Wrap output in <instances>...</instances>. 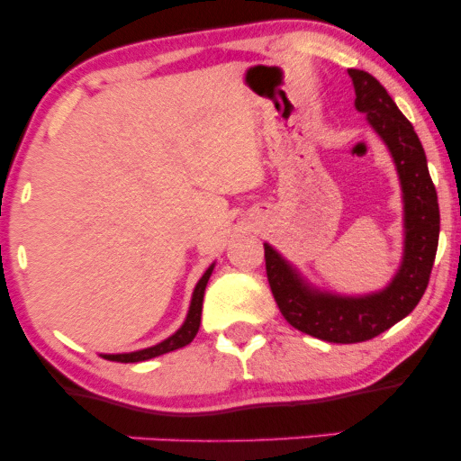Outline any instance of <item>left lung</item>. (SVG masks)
I'll use <instances>...</instances> for the list:
<instances>
[{"label": "left lung", "instance_id": "obj_1", "mask_svg": "<svg viewBox=\"0 0 461 461\" xmlns=\"http://www.w3.org/2000/svg\"><path fill=\"white\" fill-rule=\"evenodd\" d=\"M356 86V108L393 153L405 201V256L394 282L379 294L348 299L310 290L271 247L264 245L267 277L284 319L294 330L353 345L379 336L416 308L429 285L440 236L438 193L427 168L425 149L410 121L401 114L388 91L370 73L348 68Z\"/></svg>", "mask_w": 461, "mask_h": 461}]
</instances>
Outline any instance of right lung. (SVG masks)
I'll list each match as a JSON object with an SVG mask.
<instances>
[{
    "label": "right lung",
    "instance_id": "1",
    "mask_svg": "<svg viewBox=\"0 0 461 461\" xmlns=\"http://www.w3.org/2000/svg\"><path fill=\"white\" fill-rule=\"evenodd\" d=\"M210 275H212V267H210L208 271L203 273V277L199 279L197 288H194V294H193V303H190L186 322H184L182 330H179L177 333H173L171 338H167V340L160 342V345L142 348V351L119 353V356H104V357L110 359V362H125V364H128V362H145V359L158 357V356H162V353L176 351V348H182V347L190 345V342H193V338L197 336L199 325H201V305H203V293H205V285H208Z\"/></svg>",
    "mask_w": 461,
    "mask_h": 461
}]
</instances>
